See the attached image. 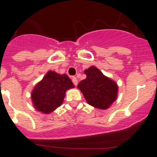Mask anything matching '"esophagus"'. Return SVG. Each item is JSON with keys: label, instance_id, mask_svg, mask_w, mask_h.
I'll return each instance as SVG.
<instances>
[{"label": "esophagus", "instance_id": "obj_1", "mask_svg": "<svg viewBox=\"0 0 157 157\" xmlns=\"http://www.w3.org/2000/svg\"><path fill=\"white\" fill-rule=\"evenodd\" d=\"M72 80H73V84H74L75 86H77V84H78V81H77V79L76 78V77H73V78H72Z\"/></svg>", "mask_w": 157, "mask_h": 157}]
</instances>
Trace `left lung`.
I'll use <instances>...</instances> for the list:
<instances>
[{
	"instance_id": "8db88e82",
	"label": "left lung",
	"mask_w": 157,
	"mask_h": 157,
	"mask_svg": "<svg viewBox=\"0 0 157 157\" xmlns=\"http://www.w3.org/2000/svg\"><path fill=\"white\" fill-rule=\"evenodd\" d=\"M87 77L81 80L77 88L81 91L88 104L96 108L106 110L115 101L118 85L95 66L84 70Z\"/></svg>"
}]
</instances>
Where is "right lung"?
Listing matches in <instances>:
<instances>
[{"instance_id": "1", "label": "right lung", "mask_w": 157, "mask_h": 157, "mask_svg": "<svg viewBox=\"0 0 157 157\" xmlns=\"http://www.w3.org/2000/svg\"><path fill=\"white\" fill-rule=\"evenodd\" d=\"M74 88V84L66 74H58L48 71L31 92V99L37 111L49 114L63 103L65 92Z\"/></svg>"}]
</instances>
